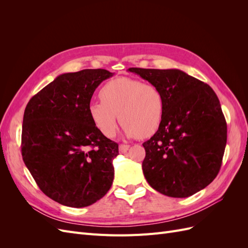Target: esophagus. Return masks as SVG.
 I'll return each instance as SVG.
<instances>
[{
  "instance_id": "esophagus-1",
  "label": "esophagus",
  "mask_w": 248,
  "mask_h": 248,
  "mask_svg": "<svg viewBox=\"0 0 248 248\" xmlns=\"http://www.w3.org/2000/svg\"><path fill=\"white\" fill-rule=\"evenodd\" d=\"M128 149H129L128 145H120L119 146V152L121 154H124V153L128 151Z\"/></svg>"
}]
</instances>
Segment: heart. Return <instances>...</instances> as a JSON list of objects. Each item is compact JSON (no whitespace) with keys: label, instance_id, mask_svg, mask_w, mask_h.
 I'll return each instance as SVG.
<instances>
[{"label":"heart","instance_id":"heart-1","mask_svg":"<svg viewBox=\"0 0 248 248\" xmlns=\"http://www.w3.org/2000/svg\"><path fill=\"white\" fill-rule=\"evenodd\" d=\"M101 102L92 101L88 114L104 137L114 138L118 117L127 138H149L158 130L164 114L160 90L139 79L119 78L108 81L99 91Z\"/></svg>","mask_w":248,"mask_h":248}]
</instances>
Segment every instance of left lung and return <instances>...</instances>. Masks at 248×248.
<instances>
[{"label":"left lung","instance_id":"left-lung-1","mask_svg":"<svg viewBox=\"0 0 248 248\" xmlns=\"http://www.w3.org/2000/svg\"><path fill=\"white\" fill-rule=\"evenodd\" d=\"M128 71L156 86L164 98L159 128L142 144L147 182L171 198L204 189L218 174L227 145V123L215 92L179 69Z\"/></svg>","mask_w":248,"mask_h":248}]
</instances>
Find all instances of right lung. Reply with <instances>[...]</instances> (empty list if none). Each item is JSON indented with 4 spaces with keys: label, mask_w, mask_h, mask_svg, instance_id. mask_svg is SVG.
I'll return each instance as SVG.
<instances>
[{
    "label": "right lung",
    "mask_w": 248,
    "mask_h": 248,
    "mask_svg": "<svg viewBox=\"0 0 248 248\" xmlns=\"http://www.w3.org/2000/svg\"><path fill=\"white\" fill-rule=\"evenodd\" d=\"M112 76L106 69L60 74L27 104L22 159L42 192L59 204L92 205L114 181L118 144L104 137L88 114L96 88Z\"/></svg>",
    "instance_id": "1"
}]
</instances>
